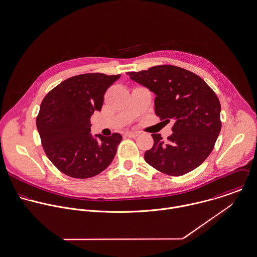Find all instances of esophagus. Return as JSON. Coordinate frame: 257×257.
Instances as JSON below:
<instances>
[{
  "label": "esophagus",
  "instance_id": "34e87169",
  "mask_svg": "<svg viewBox=\"0 0 257 257\" xmlns=\"http://www.w3.org/2000/svg\"><path fill=\"white\" fill-rule=\"evenodd\" d=\"M139 134L136 132H125L124 136L125 137H129V138H136Z\"/></svg>",
  "mask_w": 257,
  "mask_h": 257
}]
</instances>
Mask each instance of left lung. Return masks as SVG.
Returning <instances> with one entry per match:
<instances>
[{
	"label": "left lung",
	"instance_id": "8db88e82",
	"mask_svg": "<svg viewBox=\"0 0 257 257\" xmlns=\"http://www.w3.org/2000/svg\"><path fill=\"white\" fill-rule=\"evenodd\" d=\"M128 74L154 92L156 115L175 121L168 142L161 134H152L154 145L146 151L145 161L170 176L198 168L212 151L221 128L220 103L213 90L197 74L174 65Z\"/></svg>",
	"mask_w": 257,
	"mask_h": 257
}]
</instances>
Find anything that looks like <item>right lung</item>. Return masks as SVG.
Listing matches in <instances>:
<instances>
[{
    "label": "right lung",
    "mask_w": 257,
    "mask_h": 257,
    "mask_svg": "<svg viewBox=\"0 0 257 257\" xmlns=\"http://www.w3.org/2000/svg\"><path fill=\"white\" fill-rule=\"evenodd\" d=\"M118 75L86 73L70 77L50 91L41 104L37 128L44 150L63 174L86 179L104 171L122 140L90 133V117L101 111L104 94Z\"/></svg>",
    "instance_id": "right-lung-1"
}]
</instances>
